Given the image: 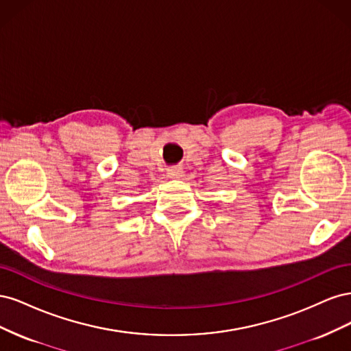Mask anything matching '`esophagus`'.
Listing matches in <instances>:
<instances>
[{"instance_id":"34e87169","label":"esophagus","mask_w":351,"mask_h":351,"mask_svg":"<svg viewBox=\"0 0 351 351\" xmlns=\"http://www.w3.org/2000/svg\"><path fill=\"white\" fill-rule=\"evenodd\" d=\"M182 174H183V169L180 167H171L167 169V176L169 178H178V177H182Z\"/></svg>"}]
</instances>
